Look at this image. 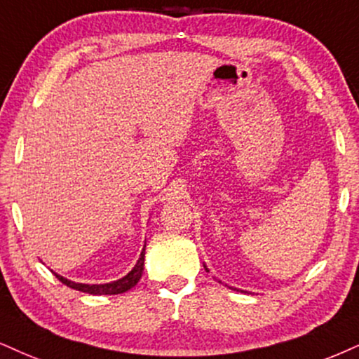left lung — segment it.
<instances>
[{"mask_svg":"<svg viewBox=\"0 0 359 359\" xmlns=\"http://www.w3.org/2000/svg\"><path fill=\"white\" fill-rule=\"evenodd\" d=\"M205 268H206V266H205ZM206 271H208V268H206Z\"/></svg>","mask_w":359,"mask_h":359,"instance_id":"obj_1","label":"left lung"}]
</instances>
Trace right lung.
Returning <instances> with one entry per match:
<instances>
[{
    "label": "right lung",
    "mask_w": 359,
    "mask_h": 359,
    "mask_svg": "<svg viewBox=\"0 0 359 359\" xmlns=\"http://www.w3.org/2000/svg\"><path fill=\"white\" fill-rule=\"evenodd\" d=\"M144 248L141 250V255H140V259L136 261L135 268L131 269L130 273L125 274L123 278H119L116 281H111V283H103V285H86V283H76V281H72L68 280V278L61 276V274H57L53 271V274L60 280L63 285L73 287V290H78V291H83V293H90V294H119V293H125V291L131 290L133 286H136V283L140 281L141 274H143V269H144Z\"/></svg>",
    "instance_id": "obj_1"
}]
</instances>
